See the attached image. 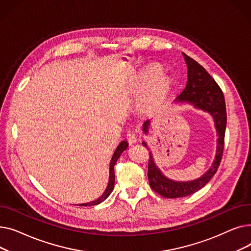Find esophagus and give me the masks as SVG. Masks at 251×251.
<instances>
[{
    "label": "esophagus",
    "instance_id": "obj_1",
    "mask_svg": "<svg viewBox=\"0 0 251 251\" xmlns=\"http://www.w3.org/2000/svg\"><path fill=\"white\" fill-rule=\"evenodd\" d=\"M126 138H127V141L129 142V144H134L138 140V135L135 132H131L130 131V132L127 133Z\"/></svg>",
    "mask_w": 251,
    "mask_h": 251
}]
</instances>
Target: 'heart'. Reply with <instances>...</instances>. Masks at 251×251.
Segmentation results:
<instances>
[{"mask_svg": "<svg viewBox=\"0 0 251 251\" xmlns=\"http://www.w3.org/2000/svg\"><path fill=\"white\" fill-rule=\"evenodd\" d=\"M161 72V68L160 66H151V67L148 68L147 69V72H146V79L147 80H151V79H153L154 77H156L157 75L160 74ZM169 85V79L167 76L161 74L159 76L156 78V80L153 84V87H152V91L153 94H160V92H163Z\"/></svg>", "mask_w": 251, "mask_h": 251, "instance_id": "b5f03b06", "label": "heart"}]
</instances>
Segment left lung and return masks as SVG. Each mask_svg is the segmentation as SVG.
<instances>
[{"label":"left lung","instance_id":"left-lung-1","mask_svg":"<svg viewBox=\"0 0 251 251\" xmlns=\"http://www.w3.org/2000/svg\"><path fill=\"white\" fill-rule=\"evenodd\" d=\"M183 57L185 59L187 65V83L185 88L177 97V102H188L194 105V108L201 109L204 112L209 113L214 118L215 126L217 129L218 142L215 160L206 172L192 181H174L167 178L161 170L157 168L154 163L153 156L150 152L149 171L148 177L150 181V186L153 191L167 199H177L193 194L199 191L209 182L212 177L216 174L220 166L223 151H224V138H225V131L227 124V113L225 99H224L223 91L215 81V79L210 76L206 70L195 60L188 57L183 52ZM151 121L144 122L142 128L143 132L148 134ZM142 144L148 147L146 141Z\"/></svg>","mask_w":251,"mask_h":251}]
</instances>
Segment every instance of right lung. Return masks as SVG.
<instances>
[{
  "instance_id": "right-lung-1",
  "label": "right lung",
  "mask_w": 251,
  "mask_h": 251,
  "mask_svg": "<svg viewBox=\"0 0 251 251\" xmlns=\"http://www.w3.org/2000/svg\"><path fill=\"white\" fill-rule=\"evenodd\" d=\"M128 148V142L126 140H123L119 146L117 147L113 156H112V160H111V163H110V177H109V183H108V186L107 188H105L104 192L100 195V197H99L98 200L94 201H90V202H87V203H80L78 205L80 206H90V205H97L100 202H102L107 197L111 194V192L113 191V188H114V183H115V172H114V166L116 164V162L118 161L119 157H120V155L122 154V152Z\"/></svg>"
}]
</instances>
